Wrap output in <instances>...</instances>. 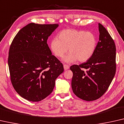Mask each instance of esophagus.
Wrapping results in <instances>:
<instances>
[{
  "instance_id": "esophagus-1",
  "label": "esophagus",
  "mask_w": 124,
  "mask_h": 124,
  "mask_svg": "<svg viewBox=\"0 0 124 124\" xmlns=\"http://www.w3.org/2000/svg\"><path fill=\"white\" fill-rule=\"evenodd\" d=\"M63 67H64V70H67L68 69H69V66L67 65V64H63Z\"/></svg>"
}]
</instances>
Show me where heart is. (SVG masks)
Returning <instances> with one entry per match:
<instances>
[{
    "label": "heart",
    "mask_w": 124,
    "mask_h": 124,
    "mask_svg": "<svg viewBox=\"0 0 124 124\" xmlns=\"http://www.w3.org/2000/svg\"><path fill=\"white\" fill-rule=\"evenodd\" d=\"M97 46V38L91 32L74 29H64L59 33L58 38H53L51 48L55 56L62 57L68 51L70 53L64 58L67 62L77 60L86 62L93 56Z\"/></svg>",
    "instance_id": "1"
}]
</instances>
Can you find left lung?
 I'll return each mask as SVG.
<instances>
[{
	"instance_id": "obj_1",
	"label": "left lung",
	"mask_w": 124,
	"mask_h": 124,
	"mask_svg": "<svg viewBox=\"0 0 124 124\" xmlns=\"http://www.w3.org/2000/svg\"><path fill=\"white\" fill-rule=\"evenodd\" d=\"M99 41L87 61L70 67L73 72L71 86L80 99L96 100L105 93L116 73V46L106 29L99 23ZM86 70V71H84Z\"/></svg>"
}]
</instances>
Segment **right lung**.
<instances>
[{
    "label": "right lung",
    "mask_w": 124,
    "mask_h": 124,
    "mask_svg": "<svg viewBox=\"0 0 124 124\" xmlns=\"http://www.w3.org/2000/svg\"><path fill=\"white\" fill-rule=\"evenodd\" d=\"M58 26L29 23L18 32L10 44L8 62L11 82L27 100L38 102L50 95L55 80L64 71L47 43Z\"/></svg>",
    "instance_id": "add662e5"
}]
</instances>
